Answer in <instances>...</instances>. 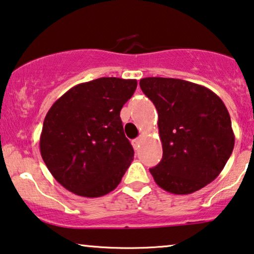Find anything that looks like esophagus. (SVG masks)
<instances>
[{
	"instance_id": "1",
	"label": "esophagus",
	"mask_w": 254,
	"mask_h": 254,
	"mask_svg": "<svg viewBox=\"0 0 254 254\" xmlns=\"http://www.w3.org/2000/svg\"><path fill=\"white\" fill-rule=\"evenodd\" d=\"M141 139H143V137H138L137 139H134L133 141H132V145H133V147L134 148H138L139 147V145H140V143H141Z\"/></svg>"
}]
</instances>
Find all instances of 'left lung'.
Listing matches in <instances>:
<instances>
[{
    "label": "left lung",
    "mask_w": 254,
    "mask_h": 254,
    "mask_svg": "<svg viewBox=\"0 0 254 254\" xmlns=\"http://www.w3.org/2000/svg\"><path fill=\"white\" fill-rule=\"evenodd\" d=\"M143 93L158 111L162 159L150 168L155 184L187 195L218 177L235 146L223 101L201 84L172 77H144Z\"/></svg>",
    "instance_id": "1"
}]
</instances>
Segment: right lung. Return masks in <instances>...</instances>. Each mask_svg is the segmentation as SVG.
Segmentation results:
<instances>
[{
	"instance_id": "obj_1",
	"label": "right lung",
	"mask_w": 254,
	"mask_h": 254,
	"mask_svg": "<svg viewBox=\"0 0 254 254\" xmlns=\"http://www.w3.org/2000/svg\"><path fill=\"white\" fill-rule=\"evenodd\" d=\"M136 88L137 80L100 77L70 88L47 111L40 154L67 190L100 197L120 185L134 154L120 113Z\"/></svg>"
}]
</instances>
